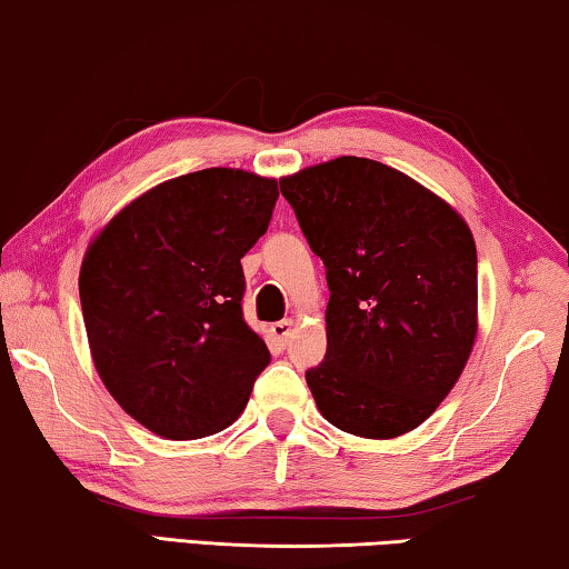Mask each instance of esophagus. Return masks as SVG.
<instances>
[{
    "mask_svg": "<svg viewBox=\"0 0 569 569\" xmlns=\"http://www.w3.org/2000/svg\"><path fill=\"white\" fill-rule=\"evenodd\" d=\"M273 335L281 339V342L286 345L288 339H291V335H293V321L291 319H283V321H276L273 325Z\"/></svg>",
    "mask_w": 569,
    "mask_h": 569,
    "instance_id": "obj_1",
    "label": "esophagus"
}]
</instances>
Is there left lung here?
Masks as SVG:
<instances>
[{
	"mask_svg": "<svg viewBox=\"0 0 569 569\" xmlns=\"http://www.w3.org/2000/svg\"><path fill=\"white\" fill-rule=\"evenodd\" d=\"M281 193L327 268V355L307 370L321 417L366 439L417 429L452 391L478 332L470 227L370 158L303 168Z\"/></svg>",
	"mask_w": 569,
	"mask_h": 569,
	"instance_id": "obj_1",
	"label": "left lung"
}]
</instances>
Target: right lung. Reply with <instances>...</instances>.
<instances>
[{
  "mask_svg": "<svg viewBox=\"0 0 569 569\" xmlns=\"http://www.w3.org/2000/svg\"><path fill=\"white\" fill-rule=\"evenodd\" d=\"M276 178L203 168L117 214L81 262L91 358L114 401L166 439H201L240 417L270 362L242 317V262L266 234Z\"/></svg>",
  "mask_w": 569,
  "mask_h": 569,
  "instance_id": "obj_1",
  "label": "right lung"
}]
</instances>
